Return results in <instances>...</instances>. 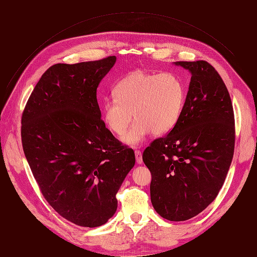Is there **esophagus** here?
Instances as JSON below:
<instances>
[{
    "instance_id": "esophagus-1",
    "label": "esophagus",
    "mask_w": 257,
    "mask_h": 257,
    "mask_svg": "<svg viewBox=\"0 0 257 257\" xmlns=\"http://www.w3.org/2000/svg\"><path fill=\"white\" fill-rule=\"evenodd\" d=\"M135 158L137 164H143V154L139 150H135Z\"/></svg>"
}]
</instances>
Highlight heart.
Masks as SVG:
<instances>
[{
    "instance_id": "obj_1",
    "label": "heart",
    "mask_w": 257,
    "mask_h": 257,
    "mask_svg": "<svg viewBox=\"0 0 257 257\" xmlns=\"http://www.w3.org/2000/svg\"><path fill=\"white\" fill-rule=\"evenodd\" d=\"M114 97L103 105V118L112 133L124 135L127 145L137 146L150 133L163 135L172 130L182 114L186 90L173 73L152 74L135 71L122 78L114 88Z\"/></svg>"
}]
</instances>
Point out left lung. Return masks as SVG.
Listing matches in <instances>:
<instances>
[{
  "instance_id": "8db88e82",
  "label": "left lung",
  "mask_w": 257,
  "mask_h": 257,
  "mask_svg": "<svg viewBox=\"0 0 257 257\" xmlns=\"http://www.w3.org/2000/svg\"><path fill=\"white\" fill-rule=\"evenodd\" d=\"M191 82L180 119L143 153L152 179L153 208L169 221H185L219 194L235 149V115L228 90L207 61H178Z\"/></svg>"
}]
</instances>
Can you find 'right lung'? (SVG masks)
Wrapping results in <instances>:
<instances>
[{"instance_id":"right-lung-1","label":"right lung","mask_w":257,"mask_h":257,"mask_svg":"<svg viewBox=\"0 0 257 257\" xmlns=\"http://www.w3.org/2000/svg\"><path fill=\"white\" fill-rule=\"evenodd\" d=\"M114 56L54 64L35 85L21 116V142L48 204L78 226L97 227L114 214L116 193L135 153L100 119L96 89Z\"/></svg>"}]
</instances>
